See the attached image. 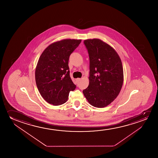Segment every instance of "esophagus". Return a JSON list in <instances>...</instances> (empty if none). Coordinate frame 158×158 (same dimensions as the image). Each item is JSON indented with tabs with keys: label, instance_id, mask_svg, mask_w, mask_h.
<instances>
[{
	"label": "esophagus",
	"instance_id": "34e87169",
	"mask_svg": "<svg viewBox=\"0 0 158 158\" xmlns=\"http://www.w3.org/2000/svg\"><path fill=\"white\" fill-rule=\"evenodd\" d=\"M80 80H81V79H80V78H78V79H76V81L77 82H79V81H80Z\"/></svg>",
	"mask_w": 158,
	"mask_h": 158
}]
</instances>
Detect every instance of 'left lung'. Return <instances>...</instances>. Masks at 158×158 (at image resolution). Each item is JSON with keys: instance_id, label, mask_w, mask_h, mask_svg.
<instances>
[{"instance_id": "left-lung-1", "label": "left lung", "mask_w": 158, "mask_h": 158, "mask_svg": "<svg viewBox=\"0 0 158 158\" xmlns=\"http://www.w3.org/2000/svg\"><path fill=\"white\" fill-rule=\"evenodd\" d=\"M89 57L88 87L82 92L92 106L103 108L119 95L123 82V67L116 51L101 39L85 40Z\"/></svg>"}]
</instances>
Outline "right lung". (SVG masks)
<instances>
[{
	"label": "right lung",
	"instance_id": "add662e5",
	"mask_svg": "<svg viewBox=\"0 0 158 158\" xmlns=\"http://www.w3.org/2000/svg\"><path fill=\"white\" fill-rule=\"evenodd\" d=\"M81 39H63L48 46L39 57L35 71L37 88L48 103L59 106L67 102L69 92L76 89L69 76L70 54Z\"/></svg>",
	"mask_w": 158,
	"mask_h": 158
}]
</instances>
